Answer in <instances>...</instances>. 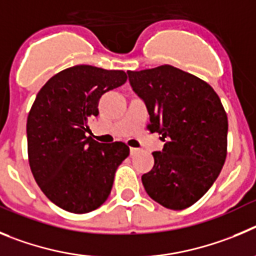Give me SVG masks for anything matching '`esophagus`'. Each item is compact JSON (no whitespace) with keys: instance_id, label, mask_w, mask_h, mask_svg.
Listing matches in <instances>:
<instances>
[{"instance_id":"esophagus-1","label":"esophagus","mask_w":256,"mask_h":256,"mask_svg":"<svg viewBox=\"0 0 256 256\" xmlns=\"http://www.w3.org/2000/svg\"><path fill=\"white\" fill-rule=\"evenodd\" d=\"M136 153H139V149L136 148H130V154L131 156H135Z\"/></svg>"}]
</instances>
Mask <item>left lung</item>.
I'll return each mask as SVG.
<instances>
[{"label":"left lung","mask_w":256,"mask_h":256,"mask_svg":"<svg viewBox=\"0 0 256 256\" xmlns=\"http://www.w3.org/2000/svg\"><path fill=\"white\" fill-rule=\"evenodd\" d=\"M144 100L149 130L162 135L152 171L142 176L146 194L164 208L191 206L220 176L227 156L228 120L208 82L171 65L128 71Z\"/></svg>","instance_id":"8db88e82"}]
</instances>
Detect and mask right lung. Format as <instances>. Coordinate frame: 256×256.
<instances>
[{
	"label": "right lung",
	"instance_id": "right-lung-1",
	"mask_svg": "<svg viewBox=\"0 0 256 256\" xmlns=\"http://www.w3.org/2000/svg\"><path fill=\"white\" fill-rule=\"evenodd\" d=\"M126 80L122 70L78 65L56 74L36 94L26 121L29 164L43 194L60 208L89 213L111 194L130 148L86 136L88 121L100 114V96Z\"/></svg>",
	"mask_w": 256,
	"mask_h": 256
}]
</instances>
